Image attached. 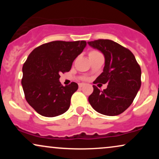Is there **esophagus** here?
Returning <instances> with one entry per match:
<instances>
[{
    "label": "esophagus",
    "instance_id": "34e87169",
    "mask_svg": "<svg viewBox=\"0 0 159 159\" xmlns=\"http://www.w3.org/2000/svg\"><path fill=\"white\" fill-rule=\"evenodd\" d=\"M84 85V84H83V83H80V84H78V87H79L80 88H81V87H83Z\"/></svg>",
    "mask_w": 159,
    "mask_h": 159
}]
</instances>
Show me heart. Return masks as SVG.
Instances as JSON below:
<instances>
[{"label": "heart", "instance_id": "1", "mask_svg": "<svg viewBox=\"0 0 159 159\" xmlns=\"http://www.w3.org/2000/svg\"><path fill=\"white\" fill-rule=\"evenodd\" d=\"M100 54V52L97 50H95V49H92V50H90L88 53L89 57H93V56L96 55V54Z\"/></svg>", "mask_w": 159, "mask_h": 159}]
</instances>
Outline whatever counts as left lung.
<instances>
[{"label": "left lung", "mask_w": 159, "mask_h": 159, "mask_svg": "<svg viewBox=\"0 0 159 159\" xmlns=\"http://www.w3.org/2000/svg\"><path fill=\"white\" fill-rule=\"evenodd\" d=\"M87 43L101 51L105 59L103 72L93 84H108L103 90L93 85V92L89 96V102L102 114H122L132 105L141 85L140 66L129 49L112 40L97 39Z\"/></svg>", "instance_id": "8db88e82"}]
</instances>
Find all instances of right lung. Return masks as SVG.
<instances>
[{
  "label": "right lung",
  "mask_w": 159,
  "mask_h": 159,
  "mask_svg": "<svg viewBox=\"0 0 159 159\" xmlns=\"http://www.w3.org/2000/svg\"><path fill=\"white\" fill-rule=\"evenodd\" d=\"M86 41H53L36 47L24 63L21 79L25 99L38 114L47 117L59 116L69 109L78 85L63 87L61 72H69L74 60L83 52Z\"/></svg>",
  "instance_id": "obj_1"
}]
</instances>
